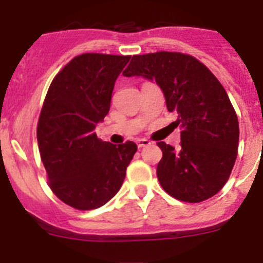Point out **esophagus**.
<instances>
[{
	"label": "esophagus",
	"instance_id": "34e87169",
	"mask_svg": "<svg viewBox=\"0 0 263 263\" xmlns=\"http://www.w3.org/2000/svg\"><path fill=\"white\" fill-rule=\"evenodd\" d=\"M136 144H137V146H139V147H144V146H147V145H150L152 142H150L149 140H146V139H137Z\"/></svg>",
	"mask_w": 263,
	"mask_h": 263
}]
</instances>
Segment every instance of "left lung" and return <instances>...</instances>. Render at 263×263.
Here are the masks:
<instances>
[{"label": "left lung", "instance_id": "obj_1", "mask_svg": "<svg viewBox=\"0 0 263 263\" xmlns=\"http://www.w3.org/2000/svg\"><path fill=\"white\" fill-rule=\"evenodd\" d=\"M123 76L155 81L168 111L177 114L173 124L181 128V146L158 142L162 187L189 203L217 194L230 177L239 145L238 117L217 78L193 56L167 51L132 56Z\"/></svg>", "mask_w": 263, "mask_h": 263}]
</instances>
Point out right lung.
<instances>
[{"mask_svg": "<svg viewBox=\"0 0 263 263\" xmlns=\"http://www.w3.org/2000/svg\"><path fill=\"white\" fill-rule=\"evenodd\" d=\"M131 56L82 53L58 73L37 127L41 159L50 187L76 210L101 207L116 195L137 150L132 141L113 145L95 128L110 109L114 85Z\"/></svg>", "mask_w": 263, "mask_h": 263, "instance_id": "right-lung-1", "label": "right lung"}]
</instances>
